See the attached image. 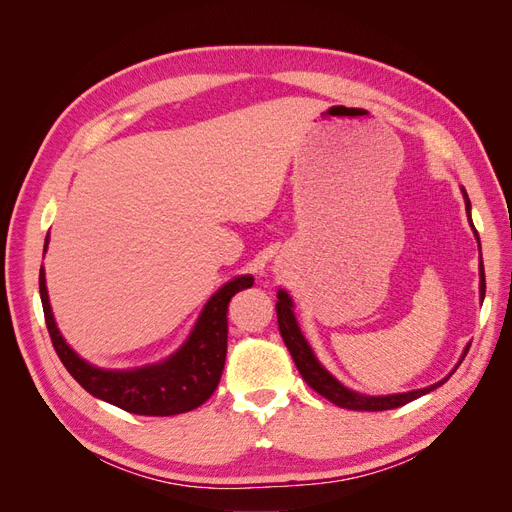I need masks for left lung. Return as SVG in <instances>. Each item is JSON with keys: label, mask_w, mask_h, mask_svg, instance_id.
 Wrapping results in <instances>:
<instances>
[{"label": "left lung", "mask_w": 512, "mask_h": 512, "mask_svg": "<svg viewBox=\"0 0 512 512\" xmlns=\"http://www.w3.org/2000/svg\"><path fill=\"white\" fill-rule=\"evenodd\" d=\"M461 192H463V199H465V212H467V218H469V225H471V229H474L476 240H478V231L474 227V222H471L469 196H467L465 188H461ZM478 246H480V240H478ZM478 272H480V300H484V290H487V283H484L482 255H480ZM277 298H279L277 300L279 331H281V337H283L287 350H290V355H292V359L296 363L300 376H303L305 383L313 391H318L320 396H324L326 400H331L333 404L342 406V409H350V411H389V409H398V406H402V404H409L411 400H417L419 396H426V393H430L432 389H437L445 381H448V378L456 372L458 365L463 363L467 350L471 346V344L465 346L461 359H458V363H456V368L448 376L441 378V381L435 383V385L424 387V389L404 391V393H389V396H368V393H359L355 389L342 385L329 370L324 368V365L318 361V357L313 355V350H311L309 342L305 339L303 331H300V326H298L296 316H294V300H292V296L287 294L285 290H279Z\"/></svg>", "instance_id": "8db88e82"}]
</instances>
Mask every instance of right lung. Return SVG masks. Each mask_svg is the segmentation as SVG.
<instances>
[{
  "label": "right lung",
  "instance_id": "right-lung-1",
  "mask_svg": "<svg viewBox=\"0 0 512 512\" xmlns=\"http://www.w3.org/2000/svg\"><path fill=\"white\" fill-rule=\"evenodd\" d=\"M47 244L49 233L43 253H47ZM253 281L251 274H240V277L227 281L207 300L186 342L173 355L131 370L97 368V365L77 355L67 344V339L62 337L54 311H51L45 268H41L38 287H41V303L51 344H54L62 365L75 381L90 396L119 406L127 413L168 417L196 409L216 391L227 357L229 300L240 290L251 287Z\"/></svg>",
  "mask_w": 512,
  "mask_h": 512
}]
</instances>
